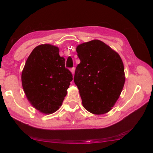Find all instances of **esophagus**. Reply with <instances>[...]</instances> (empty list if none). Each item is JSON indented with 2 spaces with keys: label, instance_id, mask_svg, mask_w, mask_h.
I'll return each instance as SVG.
<instances>
[{
  "label": "esophagus",
  "instance_id": "34e87169",
  "mask_svg": "<svg viewBox=\"0 0 153 153\" xmlns=\"http://www.w3.org/2000/svg\"><path fill=\"white\" fill-rule=\"evenodd\" d=\"M70 71L71 72V73L73 75H74V73H75V68H72L70 69Z\"/></svg>",
  "mask_w": 153,
  "mask_h": 153
}]
</instances>
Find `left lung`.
I'll list each match as a JSON object with an SVG mask.
<instances>
[{
  "instance_id": "left-lung-1",
  "label": "left lung",
  "mask_w": 153,
  "mask_h": 153,
  "mask_svg": "<svg viewBox=\"0 0 153 153\" xmlns=\"http://www.w3.org/2000/svg\"><path fill=\"white\" fill-rule=\"evenodd\" d=\"M80 60L74 76L84 108L94 114L112 109L125 82L123 62L119 55L100 40L78 45Z\"/></svg>"
}]
</instances>
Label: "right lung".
<instances>
[{
  "label": "right lung",
  "mask_w": 153,
  "mask_h": 153,
  "mask_svg": "<svg viewBox=\"0 0 153 153\" xmlns=\"http://www.w3.org/2000/svg\"><path fill=\"white\" fill-rule=\"evenodd\" d=\"M55 46L36 47L27 59L22 73V82L27 98L35 108L52 114L61 106L73 80L65 67V59Z\"/></svg>",
  "instance_id": "1"
}]
</instances>
